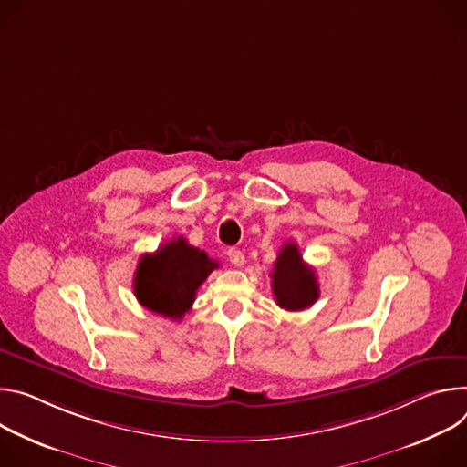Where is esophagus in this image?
<instances>
[{
  "label": "esophagus",
  "instance_id": "1",
  "mask_svg": "<svg viewBox=\"0 0 467 467\" xmlns=\"http://www.w3.org/2000/svg\"><path fill=\"white\" fill-rule=\"evenodd\" d=\"M228 257H230L232 265H235V267H243V265H244V254H243L241 250L230 248V250H228Z\"/></svg>",
  "mask_w": 467,
  "mask_h": 467
}]
</instances>
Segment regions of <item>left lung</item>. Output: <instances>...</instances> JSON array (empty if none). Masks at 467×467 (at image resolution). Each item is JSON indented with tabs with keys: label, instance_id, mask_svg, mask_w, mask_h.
<instances>
[{
	"label": "left lung",
	"instance_id": "left-lung-1",
	"mask_svg": "<svg viewBox=\"0 0 467 467\" xmlns=\"http://www.w3.org/2000/svg\"><path fill=\"white\" fill-rule=\"evenodd\" d=\"M271 278L276 304L287 312H302L319 298L316 271L302 262L295 243H285L282 246Z\"/></svg>",
	"mask_w": 467,
	"mask_h": 467
}]
</instances>
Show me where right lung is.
<instances>
[{"label":"right lung","mask_w":467,"mask_h":467,"mask_svg":"<svg viewBox=\"0 0 467 467\" xmlns=\"http://www.w3.org/2000/svg\"><path fill=\"white\" fill-rule=\"evenodd\" d=\"M215 269H219V262L191 246L183 237H176L158 252L140 257L133 291L150 312L178 321L189 312L198 287Z\"/></svg>","instance_id":"obj_1"}]
</instances>
